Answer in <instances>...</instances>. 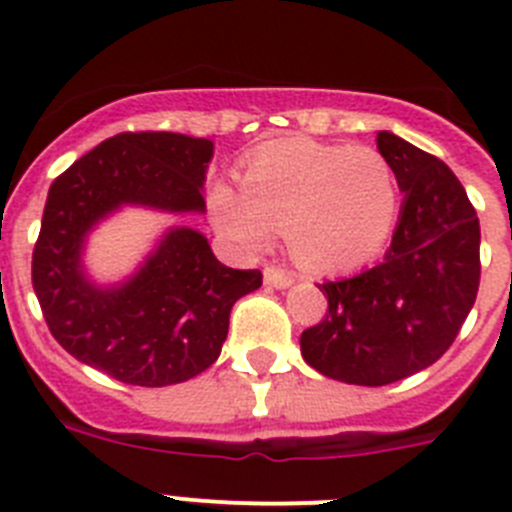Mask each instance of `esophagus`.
Instances as JSON below:
<instances>
[{
    "label": "esophagus",
    "instance_id": "esophagus-1",
    "mask_svg": "<svg viewBox=\"0 0 512 512\" xmlns=\"http://www.w3.org/2000/svg\"><path fill=\"white\" fill-rule=\"evenodd\" d=\"M264 282L269 284V287L284 289V287H289V284L295 282V274H292V271H289V269H282V266L266 264V269H264Z\"/></svg>",
    "mask_w": 512,
    "mask_h": 512
}]
</instances>
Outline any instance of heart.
I'll use <instances>...</instances> for the list:
<instances>
[{"label": "heart", "instance_id": "heart-1", "mask_svg": "<svg viewBox=\"0 0 512 512\" xmlns=\"http://www.w3.org/2000/svg\"><path fill=\"white\" fill-rule=\"evenodd\" d=\"M243 194L212 192L215 225L261 248L284 230L292 253L320 271L372 261L397 225L402 189L390 158L366 146L289 138L264 148L241 174Z\"/></svg>", "mask_w": 512, "mask_h": 512}]
</instances>
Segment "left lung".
Instances as JSON below:
<instances>
[{
	"label": "left lung",
	"mask_w": 512,
	"mask_h": 512,
	"mask_svg": "<svg viewBox=\"0 0 512 512\" xmlns=\"http://www.w3.org/2000/svg\"><path fill=\"white\" fill-rule=\"evenodd\" d=\"M405 192L384 259L323 282L328 310L300 336L302 356L330 379L382 387L441 359L479 289V220L449 166L397 135L377 133Z\"/></svg>",
	"instance_id": "1"
}]
</instances>
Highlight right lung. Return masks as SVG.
Returning <instances> with one entry per match:
<instances>
[{
	"instance_id": "right-lung-1",
	"label": "right lung",
	"mask_w": 512,
	"mask_h": 512,
	"mask_svg": "<svg viewBox=\"0 0 512 512\" xmlns=\"http://www.w3.org/2000/svg\"><path fill=\"white\" fill-rule=\"evenodd\" d=\"M212 140L164 130L120 133L56 176L33 251V289L58 343L81 364L138 387H166L215 364L235 300L259 269L220 264L192 228L164 235L133 279L99 289L84 277L89 230L120 205L202 212Z\"/></svg>"
}]
</instances>
